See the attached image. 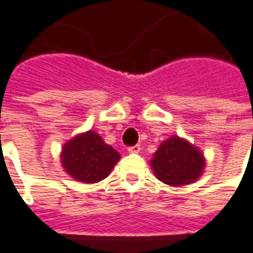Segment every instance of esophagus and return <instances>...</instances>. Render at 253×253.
Segmentation results:
<instances>
[{
	"mask_svg": "<svg viewBox=\"0 0 253 253\" xmlns=\"http://www.w3.org/2000/svg\"><path fill=\"white\" fill-rule=\"evenodd\" d=\"M139 150H141V146L139 145H134V146L128 148V153H139Z\"/></svg>",
	"mask_w": 253,
	"mask_h": 253,
	"instance_id": "esophagus-1",
	"label": "esophagus"
}]
</instances>
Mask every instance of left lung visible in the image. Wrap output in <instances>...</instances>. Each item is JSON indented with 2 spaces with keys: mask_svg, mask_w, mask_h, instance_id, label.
<instances>
[{
  "mask_svg": "<svg viewBox=\"0 0 253 253\" xmlns=\"http://www.w3.org/2000/svg\"><path fill=\"white\" fill-rule=\"evenodd\" d=\"M150 165L159 180L180 187L201 177L205 169V157L192 143L175 135L160 145Z\"/></svg>",
  "mask_w": 253,
  "mask_h": 253,
  "instance_id": "8db88e82",
  "label": "left lung"
}]
</instances>
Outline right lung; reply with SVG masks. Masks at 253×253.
<instances>
[{
  "instance_id": "add662e5",
  "label": "right lung",
  "mask_w": 253,
  "mask_h": 253,
  "mask_svg": "<svg viewBox=\"0 0 253 253\" xmlns=\"http://www.w3.org/2000/svg\"><path fill=\"white\" fill-rule=\"evenodd\" d=\"M119 159L121 154L94 131L83 132L67 141L61 153L66 173L83 183H97L105 179Z\"/></svg>"
}]
</instances>
